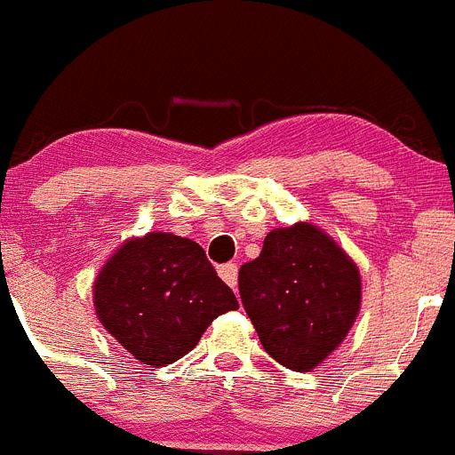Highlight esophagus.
I'll use <instances>...</instances> for the list:
<instances>
[{
	"instance_id": "obj_1",
	"label": "esophagus",
	"mask_w": 455,
	"mask_h": 455,
	"mask_svg": "<svg viewBox=\"0 0 455 455\" xmlns=\"http://www.w3.org/2000/svg\"><path fill=\"white\" fill-rule=\"evenodd\" d=\"M220 278L227 283V285L235 287L237 285V265L235 262H227V265H220Z\"/></svg>"
}]
</instances>
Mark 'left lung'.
Returning <instances> with one entry per match:
<instances>
[{"instance_id": "left-lung-1", "label": "left lung", "mask_w": 455, "mask_h": 455, "mask_svg": "<svg viewBox=\"0 0 455 455\" xmlns=\"http://www.w3.org/2000/svg\"><path fill=\"white\" fill-rule=\"evenodd\" d=\"M240 299L262 347L280 366L307 372L346 339L362 305L355 262L312 224L274 228L237 274Z\"/></svg>"}]
</instances>
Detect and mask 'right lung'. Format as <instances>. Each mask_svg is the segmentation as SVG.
I'll return each mask as SVG.
<instances>
[{"label":"right lung","mask_w":455,"mask_h":455,"mask_svg":"<svg viewBox=\"0 0 455 455\" xmlns=\"http://www.w3.org/2000/svg\"><path fill=\"white\" fill-rule=\"evenodd\" d=\"M93 305L105 330L155 368L188 355L237 299L197 242L148 233L109 258L93 283Z\"/></svg>","instance_id":"add662e5"}]
</instances>
